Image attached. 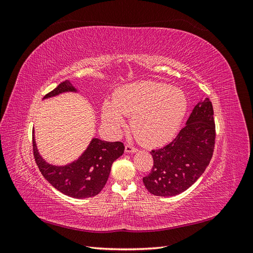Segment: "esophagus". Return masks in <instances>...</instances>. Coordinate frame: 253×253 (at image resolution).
Wrapping results in <instances>:
<instances>
[{
	"label": "esophagus",
	"instance_id": "esophagus-1",
	"mask_svg": "<svg viewBox=\"0 0 253 253\" xmlns=\"http://www.w3.org/2000/svg\"><path fill=\"white\" fill-rule=\"evenodd\" d=\"M136 151H137V149L134 147V145L129 144V143L126 144V153H134V152H136Z\"/></svg>",
	"mask_w": 253,
	"mask_h": 253
}]
</instances>
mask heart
Returning <instances> with one entry per match:
<instances>
[{"instance_id": "heart-1", "label": "heart", "mask_w": 253, "mask_h": 253, "mask_svg": "<svg viewBox=\"0 0 253 253\" xmlns=\"http://www.w3.org/2000/svg\"><path fill=\"white\" fill-rule=\"evenodd\" d=\"M182 90L163 82L140 81L122 86L113 102H105L102 119L112 131L119 132L126 115H133L131 127L143 144L156 147L170 141L178 132L187 113Z\"/></svg>"}]
</instances>
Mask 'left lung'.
Instances as JSON below:
<instances>
[{"label": "left lung", "instance_id": "left-lung-1", "mask_svg": "<svg viewBox=\"0 0 253 253\" xmlns=\"http://www.w3.org/2000/svg\"><path fill=\"white\" fill-rule=\"evenodd\" d=\"M215 136L213 106L206 98L195 105L173 141L151 151L152 170L142 178L149 192L174 196L192 186L210 164Z\"/></svg>", "mask_w": 253, "mask_h": 253}]
</instances>
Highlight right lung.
<instances>
[{
  "label": "right lung",
  "mask_w": 253,
  "mask_h": 253,
  "mask_svg": "<svg viewBox=\"0 0 253 253\" xmlns=\"http://www.w3.org/2000/svg\"><path fill=\"white\" fill-rule=\"evenodd\" d=\"M76 90L71 82L66 80L44 98ZM33 149L38 168L52 187L67 196L87 198L101 192L108 181L113 163L124 154L125 145L120 141L109 142L94 138L78 160L63 167L51 166L45 162L37 150L35 137H33Z\"/></svg>",
  "instance_id": "obj_1"
}]
</instances>
